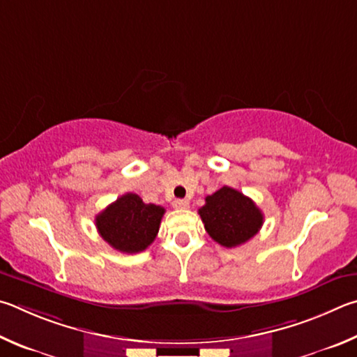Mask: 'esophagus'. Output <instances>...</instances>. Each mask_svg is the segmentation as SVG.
<instances>
[{
  "mask_svg": "<svg viewBox=\"0 0 357 357\" xmlns=\"http://www.w3.org/2000/svg\"><path fill=\"white\" fill-rule=\"evenodd\" d=\"M172 205H174V208H177V210H185L190 207V202L186 201V199H175Z\"/></svg>",
  "mask_w": 357,
  "mask_h": 357,
  "instance_id": "34e87169",
  "label": "esophagus"
}]
</instances>
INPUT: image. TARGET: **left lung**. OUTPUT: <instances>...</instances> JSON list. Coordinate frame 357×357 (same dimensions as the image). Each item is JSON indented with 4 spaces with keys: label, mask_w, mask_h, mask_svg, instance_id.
Segmentation results:
<instances>
[{
    "label": "left lung",
    "mask_w": 357,
    "mask_h": 357,
    "mask_svg": "<svg viewBox=\"0 0 357 357\" xmlns=\"http://www.w3.org/2000/svg\"><path fill=\"white\" fill-rule=\"evenodd\" d=\"M207 234L224 248H236L252 238L264 224V213L252 199L230 186L205 197L199 208Z\"/></svg>",
    "instance_id": "left-lung-1"
}]
</instances>
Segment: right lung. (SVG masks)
<instances>
[{
    "label": "right lung",
    "instance_id": "1",
    "mask_svg": "<svg viewBox=\"0 0 357 357\" xmlns=\"http://www.w3.org/2000/svg\"><path fill=\"white\" fill-rule=\"evenodd\" d=\"M165 208L144 204L135 192H127L96 216L102 238L116 251L136 254L152 245L160 230Z\"/></svg>",
    "mask_w": 357,
    "mask_h": 357
}]
</instances>
